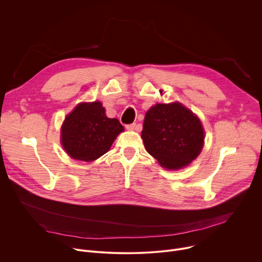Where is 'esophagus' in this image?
Returning a JSON list of instances; mask_svg holds the SVG:
<instances>
[{"instance_id": "obj_1", "label": "esophagus", "mask_w": 262, "mask_h": 262, "mask_svg": "<svg viewBox=\"0 0 262 262\" xmlns=\"http://www.w3.org/2000/svg\"><path fill=\"white\" fill-rule=\"evenodd\" d=\"M125 128L128 130H134L136 128V123H132V124H127L125 125Z\"/></svg>"}]
</instances>
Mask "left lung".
I'll return each mask as SVG.
<instances>
[{
  "instance_id": "left-lung-1",
  "label": "left lung",
  "mask_w": 262,
  "mask_h": 262,
  "mask_svg": "<svg viewBox=\"0 0 262 262\" xmlns=\"http://www.w3.org/2000/svg\"><path fill=\"white\" fill-rule=\"evenodd\" d=\"M141 137L147 152L168 170H178L191 164L204 144L200 119L177 101L157 103L149 108Z\"/></svg>"
}]
</instances>
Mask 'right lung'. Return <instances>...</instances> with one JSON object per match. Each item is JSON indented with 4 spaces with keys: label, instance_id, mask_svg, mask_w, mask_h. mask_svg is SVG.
Returning <instances> with one entry per match:
<instances>
[{
    "label": "right lung",
    "instance_id": "1",
    "mask_svg": "<svg viewBox=\"0 0 262 262\" xmlns=\"http://www.w3.org/2000/svg\"><path fill=\"white\" fill-rule=\"evenodd\" d=\"M122 132L118 119L106 117L100 101L82 102L66 116L61 144L71 159L92 162L106 154Z\"/></svg>",
    "mask_w": 262,
    "mask_h": 262
}]
</instances>
